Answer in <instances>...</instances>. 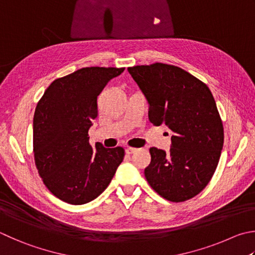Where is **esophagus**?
Returning a JSON list of instances; mask_svg holds the SVG:
<instances>
[{
  "label": "esophagus",
  "instance_id": "1",
  "mask_svg": "<svg viewBox=\"0 0 255 255\" xmlns=\"http://www.w3.org/2000/svg\"><path fill=\"white\" fill-rule=\"evenodd\" d=\"M137 150H138L137 148H131V147H128V148H126V154L130 155V154H133V152H136Z\"/></svg>",
  "mask_w": 255,
  "mask_h": 255
}]
</instances>
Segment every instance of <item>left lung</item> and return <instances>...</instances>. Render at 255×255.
<instances>
[{"instance_id": "obj_1", "label": "left lung", "mask_w": 255, "mask_h": 255, "mask_svg": "<svg viewBox=\"0 0 255 255\" xmlns=\"http://www.w3.org/2000/svg\"><path fill=\"white\" fill-rule=\"evenodd\" d=\"M149 105L150 123L172 131L169 152L151 147L148 184L170 202H184L205 188L219 164L223 124L204 82L165 63L128 68Z\"/></svg>"}]
</instances>
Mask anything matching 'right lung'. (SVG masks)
I'll return each instance as SVG.
<instances>
[{"instance_id": "add662e5", "label": "right lung", "mask_w": 255, "mask_h": 255, "mask_svg": "<svg viewBox=\"0 0 255 255\" xmlns=\"http://www.w3.org/2000/svg\"><path fill=\"white\" fill-rule=\"evenodd\" d=\"M125 68H82L54 80L36 105L33 151L49 191L72 205L94 201L112 182L125 156L123 147L96 149L88 130L98 115L97 98Z\"/></svg>"}]
</instances>
